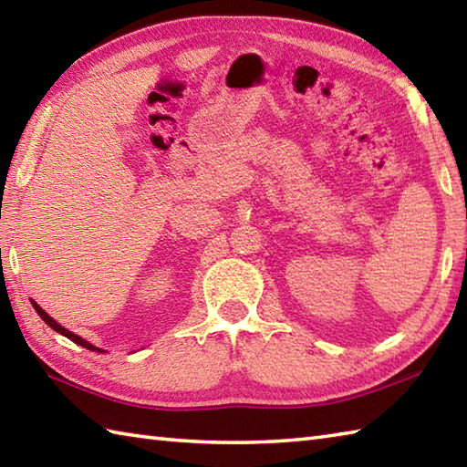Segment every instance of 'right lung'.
<instances>
[{"label":"right lung","mask_w":467,"mask_h":467,"mask_svg":"<svg viewBox=\"0 0 467 467\" xmlns=\"http://www.w3.org/2000/svg\"><path fill=\"white\" fill-rule=\"evenodd\" d=\"M32 305H34V309L37 311V315L39 317H42V319L49 325V327H52V329L54 331H57V333H62L64 337H67V339H72L74 343H78V345H82V347H86V349H90V351H98V353H104L102 349H98V347H94L92 343H88V341H84L82 339V337H78V335H74L72 331H67V329H64V327L62 325H57L54 319H52V317H49L44 309H42V306H39L36 301H32Z\"/></svg>","instance_id":"right-lung-1"}]
</instances>
